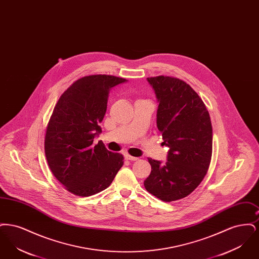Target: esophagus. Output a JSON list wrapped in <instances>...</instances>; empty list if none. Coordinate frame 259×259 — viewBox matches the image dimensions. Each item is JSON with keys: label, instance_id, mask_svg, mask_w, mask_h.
<instances>
[{"label": "esophagus", "instance_id": "esophagus-1", "mask_svg": "<svg viewBox=\"0 0 259 259\" xmlns=\"http://www.w3.org/2000/svg\"><path fill=\"white\" fill-rule=\"evenodd\" d=\"M124 156H125V159H127V160L137 161L138 160V159H139L138 157H134V156H131V155H129V154H125Z\"/></svg>", "mask_w": 259, "mask_h": 259}]
</instances>
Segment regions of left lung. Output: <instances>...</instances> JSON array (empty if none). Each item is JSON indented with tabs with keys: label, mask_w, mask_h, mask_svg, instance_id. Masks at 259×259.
Listing matches in <instances>:
<instances>
[{
	"label": "left lung",
	"mask_w": 259,
	"mask_h": 259,
	"mask_svg": "<svg viewBox=\"0 0 259 259\" xmlns=\"http://www.w3.org/2000/svg\"><path fill=\"white\" fill-rule=\"evenodd\" d=\"M157 102L156 123L169 148L167 161L148 158L151 172L144 182L149 193L164 202L189 195L208 172L212 151V128L204 102L184 80L148 77Z\"/></svg>",
	"instance_id": "obj_1"
}]
</instances>
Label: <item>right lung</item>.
I'll list each match as a JSON object with an SVG mask.
<instances>
[{"instance_id":"obj_1","label":"right lung","mask_w":259,"mask_h":259,"mask_svg":"<svg viewBox=\"0 0 259 259\" xmlns=\"http://www.w3.org/2000/svg\"><path fill=\"white\" fill-rule=\"evenodd\" d=\"M126 79L87 75L69 87L54 107L47 127L45 152L54 177L74 195L88 197L110 186L123 165V155L94 138L102 132L111 87Z\"/></svg>"}]
</instances>
